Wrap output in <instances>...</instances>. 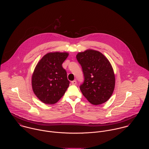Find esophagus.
I'll list each match as a JSON object with an SVG mask.
<instances>
[{"instance_id":"1","label":"esophagus","mask_w":149,"mask_h":149,"mask_svg":"<svg viewBox=\"0 0 149 149\" xmlns=\"http://www.w3.org/2000/svg\"><path fill=\"white\" fill-rule=\"evenodd\" d=\"M72 84L73 85H76L77 82H76V80H73V81H72Z\"/></svg>"}]
</instances>
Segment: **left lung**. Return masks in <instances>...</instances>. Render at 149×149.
<instances>
[{
    "instance_id": "1",
    "label": "left lung",
    "mask_w": 149,
    "mask_h": 149,
    "mask_svg": "<svg viewBox=\"0 0 149 149\" xmlns=\"http://www.w3.org/2000/svg\"><path fill=\"white\" fill-rule=\"evenodd\" d=\"M81 65L84 81L80 88L85 98L93 105L103 104L114 91L113 69L106 57L99 51L88 49L76 55Z\"/></svg>"
}]
</instances>
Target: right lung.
Masks as SVG:
<instances>
[{
	"label": "right lung",
	"instance_id": "1",
	"mask_svg": "<svg viewBox=\"0 0 149 149\" xmlns=\"http://www.w3.org/2000/svg\"><path fill=\"white\" fill-rule=\"evenodd\" d=\"M67 52H50L37 64L31 78L33 91L43 103H56L69 85L62 64L68 57Z\"/></svg>",
	"mask_w": 149,
	"mask_h": 149
}]
</instances>
